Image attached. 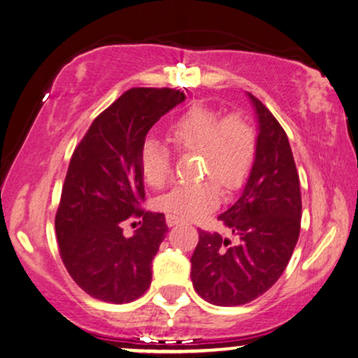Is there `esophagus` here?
I'll list each match as a JSON object with an SVG mask.
<instances>
[{
    "label": "esophagus",
    "instance_id": "1",
    "mask_svg": "<svg viewBox=\"0 0 358 358\" xmlns=\"http://www.w3.org/2000/svg\"><path fill=\"white\" fill-rule=\"evenodd\" d=\"M183 223L182 218H178V216H173V215H166V224H169V228H173V226Z\"/></svg>",
    "mask_w": 358,
    "mask_h": 358
}]
</instances>
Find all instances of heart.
I'll return each instance as SVG.
<instances>
[{
	"instance_id": "1",
	"label": "heart",
	"mask_w": 358,
	"mask_h": 358,
	"mask_svg": "<svg viewBox=\"0 0 358 358\" xmlns=\"http://www.w3.org/2000/svg\"><path fill=\"white\" fill-rule=\"evenodd\" d=\"M173 145L183 153H200L201 173L211 176L226 189H236L248 178L256 157V132L250 122L239 114L226 115L196 103L188 108L170 127ZM140 171L153 188H160L170 180L171 162L169 152L160 143L147 140L140 148ZM221 189L213 180L196 185H178L158 198L162 211L193 220L218 206Z\"/></svg>"
}]
</instances>
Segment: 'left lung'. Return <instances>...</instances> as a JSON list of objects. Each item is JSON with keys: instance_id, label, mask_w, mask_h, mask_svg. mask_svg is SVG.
I'll use <instances>...</instances> for the list:
<instances>
[{"instance_id": "8db88e82", "label": "left lung", "mask_w": 358, "mask_h": 358, "mask_svg": "<svg viewBox=\"0 0 358 358\" xmlns=\"http://www.w3.org/2000/svg\"><path fill=\"white\" fill-rule=\"evenodd\" d=\"M257 122L256 157L239 198L218 220L238 238L200 231L192 256V282L215 306H241L274 286L286 269L301 231L299 175L286 132L246 92Z\"/></svg>"}]
</instances>
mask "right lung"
<instances>
[{"label":"right lung","mask_w":358,"mask_h":358,"mask_svg":"<svg viewBox=\"0 0 358 358\" xmlns=\"http://www.w3.org/2000/svg\"><path fill=\"white\" fill-rule=\"evenodd\" d=\"M173 89L127 90L106 108L74 150L56 213L62 262L89 296L112 304L138 299L152 282V261L165 233L164 213L145 200L140 148L162 115L185 101ZM140 217L129 238L123 224Z\"/></svg>","instance_id":"1"}]
</instances>
